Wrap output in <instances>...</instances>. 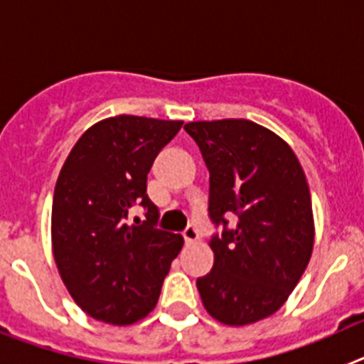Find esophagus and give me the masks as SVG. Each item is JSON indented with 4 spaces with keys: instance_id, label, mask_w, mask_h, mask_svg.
I'll return each mask as SVG.
<instances>
[{
    "instance_id": "1",
    "label": "esophagus",
    "mask_w": 364,
    "mask_h": 364,
    "mask_svg": "<svg viewBox=\"0 0 364 364\" xmlns=\"http://www.w3.org/2000/svg\"><path fill=\"white\" fill-rule=\"evenodd\" d=\"M182 235H184V240H186V242H188V244L197 242V240L200 239V231H198L197 228L193 226V224H189V226L186 228L184 233H182Z\"/></svg>"
}]
</instances>
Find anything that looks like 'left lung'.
I'll return each instance as SVG.
<instances>
[{"label": "left lung", "mask_w": 364, "mask_h": 364, "mask_svg": "<svg viewBox=\"0 0 364 364\" xmlns=\"http://www.w3.org/2000/svg\"><path fill=\"white\" fill-rule=\"evenodd\" d=\"M210 171L213 269L197 279L208 314L244 326L273 315L310 262L314 213L306 176L291 147L255 122H189ZM235 214L237 226L227 228Z\"/></svg>", "instance_id": "obj_1"}]
</instances>
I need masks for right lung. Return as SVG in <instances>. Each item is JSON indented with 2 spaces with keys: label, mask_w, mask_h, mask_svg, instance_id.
Listing matches in <instances>:
<instances>
[{
  "label": "right lung",
  "mask_w": 364,
  "mask_h": 364,
  "mask_svg": "<svg viewBox=\"0 0 364 364\" xmlns=\"http://www.w3.org/2000/svg\"><path fill=\"white\" fill-rule=\"evenodd\" d=\"M180 120L105 118L85 131L63 164L53 198V253L74 302L117 326L144 319L182 250V235L156 228L159 208L147 197L156 154ZM140 203L146 220H129Z\"/></svg>",
  "instance_id": "add662e5"
}]
</instances>
